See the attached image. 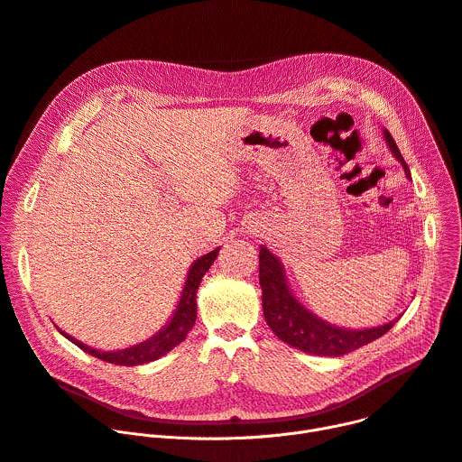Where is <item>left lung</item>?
Here are the masks:
<instances>
[{
    "mask_svg": "<svg viewBox=\"0 0 462 462\" xmlns=\"http://www.w3.org/2000/svg\"><path fill=\"white\" fill-rule=\"evenodd\" d=\"M384 140L393 156L401 162L406 177L411 179V170L406 166L401 151L397 149L392 134L386 128ZM259 283L263 291V313L270 330H273L283 343L298 350H304L308 355L343 356L346 352L356 350L384 336L397 322L395 319L384 324V327L346 330L319 319L296 300L287 285L283 264L264 246H261L259 250Z\"/></svg>",
    "mask_w": 462,
    "mask_h": 462,
    "instance_id": "obj_1",
    "label": "left lung"
}]
</instances>
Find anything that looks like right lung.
Instances as JSON below:
<instances>
[{
    "mask_svg": "<svg viewBox=\"0 0 462 462\" xmlns=\"http://www.w3.org/2000/svg\"><path fill=\"white\" fill-rule=\"evenodd\" d=\"M218 252H220V248H216L214 252L199 257L192 264V268L188 270V278H186V283H184V289H182V294H180V300H179V306H177L171 320L156 336H152L151 339H147V341H143L140 345L123 348V350L106 352V350L91 348V346H88L84 343L76 341L74 337L67 336L65 332H61V330L60 332L67 339H70L74 345H78L81 350L88 352V355H91V356H95L98 360H104L107 364L132 367V365H142V364L158 360L160 356L168 355V352L173 346H177L180 341H184L188 332L192 330L194 322H196V317H198V302H196L198 289H199L201 278L205 276V273L210 268L214 259L218 257Z\"/></svg>",
    "mask_w": 462,
    "mask_h": 462,
    "instance_id": "right-lung-1",
    "label": "right lung"
}]
</instances>
